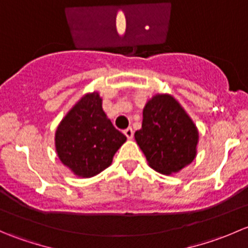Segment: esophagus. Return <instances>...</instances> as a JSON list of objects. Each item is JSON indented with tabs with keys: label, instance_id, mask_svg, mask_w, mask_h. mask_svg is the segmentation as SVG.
<instances>
[{
	"label": "esophagus",
	"instance_id": "1",
	"mask_svg": "<svg viewBox=\"0 0 248 248\" xmlns=\"http://www.w3.org/2000/svg\"><path fill=\"white\" fill-rule=\"evenodd\" d=\"M124 136H126L128 139H132V138H133V136H134V131L131 128V127H128V128L124 129Z\"/></svg>",
	"mask_w": 248,
	"mask_h": 248
}]
</instances>
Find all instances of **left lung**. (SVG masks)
Returning <instances> with one entry per match:
<instances>
[{"label":"left lung","mask_w":248,"mask_h":248,"mask_svg":"<svg viewBox=\"0 0 248 248\" xmlns=\"http://www.w3.org/2000/svg\"><path fill=\"white\" fill-rule=\"evenodd\" d=\"M134 137L150 167L161 174L177 172L196 158L197 127L169 94H156L147 102Z\"/></svg>","instance_id":"1"}]
</instances>
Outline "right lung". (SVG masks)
<instances>
[{
  "label": "right lung",
  "mask_w": 248,
  "mask_h": 248,
  "mask_svg": "<svg viewBox=\"0 0 248 248\" xmlns=\"http://www.w3.org/2000/svg\"><path fill=\"white\" fill-rule=\"evenodd\" d=\"M126 136L112 126L97 92L85 94L69 110L55 134L59 158L80 177L99 174L111 164Z\"/></svg>",
  "instance_id": "obj_1"
}]
</instances>
